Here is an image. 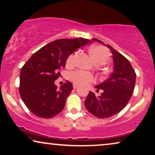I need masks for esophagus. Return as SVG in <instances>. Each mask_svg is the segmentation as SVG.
<instances>
[{"mask_svg":"<svg viewBox=\"0 0 155 155\" xmlns=\"http://www.w3.org/2000/svg\"><path fill=\"white\" fill-rule=\"evenodd\" d=\"M73 86V88H74V89H76V88H77L78 87V84H74Z\"/></svg>","mask_w":155,"mask_h":155,"instance_id":"1","label":"esophagus"}]
</instances>
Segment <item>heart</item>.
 <instances>
[{
    "instance_id": "obj_1",
    "label": "heart",
    "mask_w": 155,
    "mask_h": 155,
    "mask_svg": "<svg viewBox=\"0 0 155 155\" xmlns=\"http://www.w3.org/2000/svg\"><path fill=\"white\" fill-rule=\"evenodd\" d=\"M90 56L94 62L106 64L109 61L110 54L109 51L101 46H93L90 50ZM75 54H72L68 57L66 64L68 66L73 65L75 61ZM69 78L76 84H85L94 80V76L92 73L83 71H75L69 75Z\"/></svg>"
}]
</instances>
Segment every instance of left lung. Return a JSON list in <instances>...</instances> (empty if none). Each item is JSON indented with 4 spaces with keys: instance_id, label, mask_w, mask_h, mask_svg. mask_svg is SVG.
I'll return each instance as SVG.
<instances>
[{
    "instance_id": "left-lung-1",
    "label": "left lung",
    "mask_w": 155,
    "mask_h": 155,
    "mask_svg": "<svg viewBox=\"0 0 155 155\" xmlns=\"http://www.w3.org/2000/svg\"><path fill=\"white\" fill-rule=\"evenodd\" d=\"M92 40L104 44L97 39ZM106 46L113 54L114 71L109 79L95 86L97 91L103 90L100 96L90 92L84 101L88 111L99 118L111 117L124 109L132 96L136 79V74L128 59L110 45Z\"/></svg>"
}]
</instances>
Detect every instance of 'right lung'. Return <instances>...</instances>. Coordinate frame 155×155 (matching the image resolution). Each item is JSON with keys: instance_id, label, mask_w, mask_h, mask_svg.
<instances>
[{"instance_id": "add662e5", "label": "right lung", "mask_w": 155, "mask_h": 155, "mask_svg": "<svg viewBox=\"0 0 155 155\" xmlns=\"http://www.w3.org/2000/svg\"><path fill=\"white\" fill-rule=\"evenodd\" d=\"M90 41L82 37L56 40L40 48L25 63L20 71L19 92L31 113L49 118L62 111L73 84L66 81L58 90L54 82L61 75L68 57Z\"/></svg>"}]
</instances>
